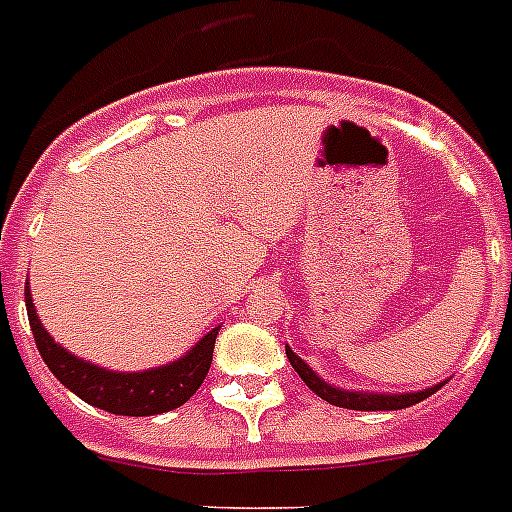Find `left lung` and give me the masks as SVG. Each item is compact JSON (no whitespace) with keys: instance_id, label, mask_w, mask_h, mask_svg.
Masks as SVG:
<instances>
[{"instance_id":"1","label":"left lung","mask_w":512,"mask_h":512,"mask_svg":"<svg viewBox=\"0 0 512 512\" xmlns=\"http://www.w3.org/2000/svg\"><path fill=\"white\" fill-rule=\"evenodd\" d=\"M287 360L290 365L295 368V373L303 378L305 386L310 391L321 396L323 401H329L334 406H342V409H357V412H393V409H406V406L419 404L422 399L432 396V393L438 391L440 386H432L425 388V391H417V393H360V391H342V388H334L329 383H323L313 370L300 360L290 347H287Z\"/></svg>"}]
</instances>
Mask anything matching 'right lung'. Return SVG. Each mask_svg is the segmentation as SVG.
Segmentation results:
<instances>
[{
	"label": "right lung",
	"instance_id": "1",
	"mask_svg": "<svg viewBox=\"0 0 512 512\" xmlns=\"http://www.w3.org/2000/svg\"><path fill=\"white\" fill-rule=\"evenodd\" d=\"M25 305H28L30 331L36 336V347L48 370L82 401L98 406L103 412L124 414V417H152V414L170 412L186 404L207 378L214 339L220 331H209L189 355L178 362H170L165 368L144 370V373H111L85 360H77L46 334L36 316L28 287H25Z\"/></svg>",
	"mask_w": 512,
	"mask_h": 512
}]
</instances>
